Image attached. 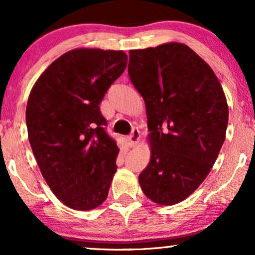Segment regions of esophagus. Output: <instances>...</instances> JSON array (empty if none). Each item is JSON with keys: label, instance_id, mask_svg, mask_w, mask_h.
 <instances>
[{"label": "esophagus", "instance_id": "34e87169", "mask_svg": "<svg viewBox=\"0 0 255 255\" xmlns=\"http://www.w3.org/2000/svg\"><path fill=\"white\" fill-rule=\"evenodd\" d=\"M139 139H140V131L137 128H133V130H131L130 135L128 136V144H129L130 147H134L137 142H139Z\"/></svg>", "mask_w": 255, "mask_h": 255}]
</instances>
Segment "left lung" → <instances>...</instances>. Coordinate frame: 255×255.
<instances>
[{"instance_id": "obj_1", "label": "left lung", "mask_w": 255, "mask_h": 255, "mask_svg": "<svg viewBox=\"0 0 255 255\" xmlns=\"http://www.w3.org/2000/svg\"><path fill=\"white\" fill-rule=\"evenodd\" d=\"M128 74L145 101L150 130L140 187L156 204L181 203L203 183L225 140L222 85L197 52L176 42L130 50Z\"/></svg>"}]
</instances>
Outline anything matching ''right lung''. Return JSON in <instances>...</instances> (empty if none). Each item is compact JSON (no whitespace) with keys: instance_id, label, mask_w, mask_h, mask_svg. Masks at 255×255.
<instances>
[{"instance_id":"obj_1","label":"right lung","mask_w":255,"mask_h":255,"mask_svg":"<svg viewBox=\"0 0 255 255\" xmlns=\"http://www.w3.org/2000/svg\"><path fill=\"white\" fill-rule=\"evenodd\" d=\"M122 50L74 49L55 60L32 87L28 140L48 186L66 206L89 211L104 203L119 147L99 110L127 67Z\"/></svg>"}]
</instances>
